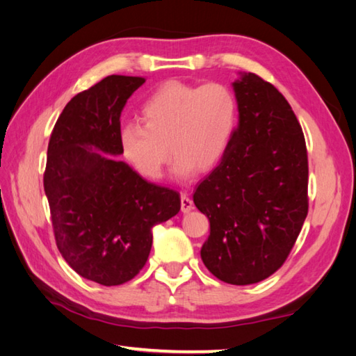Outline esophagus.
<instances>
[{"mask_svg":"<svg viewBox=\"0 0 356 356\" xmlns=\"http://www.w3.org/2000/svg\"><path fill=\"white\" fill-rule=\"evenodd\" d=\"M180 209H182L184 214H188L194 209V203L186 194H182V197H180Z\"/></svg>","mask_w":356,"mask_h":356,"instance_id":"1","label":"esophagus"}]
</instances>
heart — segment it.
Returning <instances> with one entry per match:
<instances>
[{
  "label": "heart",
  "mask_w": 356,
  "mask_h": 356,
  "mask_svg": "<svg viewBox=\"0 0 356 356\" xmlns=\"http://www.w3.org/2000/svg\"><path fill=\"white\" fill-rule=\"evenodd\" d=\"M142 124L120 128L122 154L140 176H163L170 153L180 177L205 172L220 163L236 133L238 104L232 90L220 82L197 86L168 81L140 108Z\"/></svg>",
  "instance_id": "obj_1"
}]
</instances>
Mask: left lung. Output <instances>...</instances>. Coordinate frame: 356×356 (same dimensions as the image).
Returning <instances> with one entry per match:
<instances>
[{
    "mask_svg": "<svg viewBox=\"0 0 356 356\" xmlns=\"http://www.w3.org/2000/svg\"><path fill=\"white\" fill-rule=\"evenodd\" d=\"M238 127L229 148L194 193L209 218L208 270L252 284L283 266L307 216V149L289 102L270 82L243 73L232 84Z\"/></svg>",
    "mask_w": 356,
    "mask_h": 356,
    "instance_id": "obj_1",
    "label": "left lung"
}]
</instances>
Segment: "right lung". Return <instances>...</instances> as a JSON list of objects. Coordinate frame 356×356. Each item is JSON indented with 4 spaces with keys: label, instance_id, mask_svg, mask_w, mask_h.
I'll use <instances>...</instances> for the list:
<instances>
[{
    "label": "right lung",
    "instance_id": "1",
    "mask_svg": "<svg viewBox=\"0 0 356 356\" xmlns=\"http://www.w3.org/2000/svg\"><path fill=\"white\" fill-rule=\"evenodd\" d=\"M145 78L111 74L78 93L53 128L44 191L59 252L81 277L130 282L145 266L151 228L180 211V194L151 184L115 156L120 113Z\"/></svg>",
    "mask_w": 356,
    "mask_h": 356
}]
</instances>
